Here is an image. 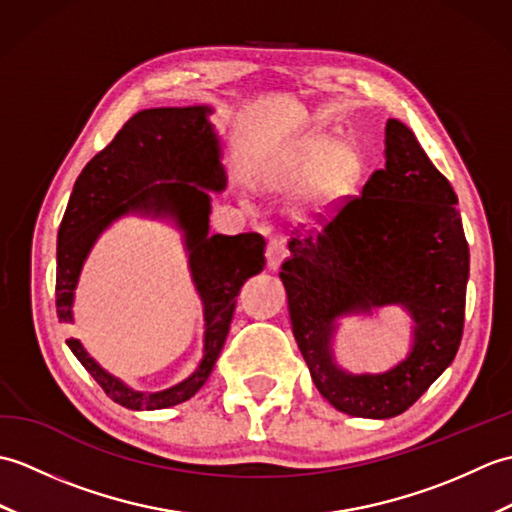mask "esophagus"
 I'll return each instance as SVG.
<instances>
[{"mask_svg": "<svg viewBox=\"0 0 512 512\" xmlns=\"http://www.w3.org/2000/svg\"><path fill=\"white\" fill-rule=\"evenodd\" d=\"M288 253L286 248V239L284 237H270L268 248H266V262L270 270H277L279 264L284 262V257Z\"/></svg>", "mask_w": 512, "mask_h": 512, "instance_id": "34e87169", "label": "esophagus"}]
</instances>
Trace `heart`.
Here are the masks:
<instances>
[{
  "instance_id": "heart-1",
  "label": "heart",
  "mask_w": 512,
  "mask_h": 512,
  "mask_svg": "<svg viewBox=\"0 0 512 512\" xmlns=\"http://www.w3.org/2000/svg\"><path fill=\"white\" fill-rule=\"evenodd\" d=\"M361 171L358 149L339 140L334 143L330 134L317 132L303 136L292 147L281 169V178L288 184L306 182V193L312 204H332L352 187Z\"/></svg>"
}]
</instances>
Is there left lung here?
<instances>
[{"label": "left lung", "instance_id": "1", "mask_svg": "<svg viewBox=\"0 0 512 512\" xmlns=\"http://www.w3.org/2000/svg\"><path fill=\"white\" fill-rule=\"evenodd\" d=\"M449 180L407 125H385V167L334 206L319 231L301 228L281 264L292 334L321 396L356 418H394L458 354L464 330L469 244ZM323 217V215H321ZM400 302L414 347L385 375L352 377L333 365L329 341L345 313Z\"/></svg>", "mask_w": 512, "mask_h": 512}]
</instances>
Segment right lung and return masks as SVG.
I'll return each mask as SVG.
<instances>
[{
	"mask_svg": "<svg viewBox=\"0 0 512 512\" xmlns=\"http://www.w3.org/2000/svg\"><path fill=\"white\" fill-rule=\"evenodd\" d=\"M209 107H154L134 114L76 178L57 237V314L72 321V299L92 244L116 217L129 211L173 215L184 231L191 275L204 301V356L180 385L145 394L125 387L96 365L83 345L68 339L72 354L118 405L165 409L180 405L211 376L220 356L239 288L262 273L266 239L257 233L209 235L211 198L226 176Z\"/></svg>",
	"mask_w": 512,
	"mask_h": 512,
	"instance_id": "add662e5",
	"label": "right lung"
}]
</instances>
